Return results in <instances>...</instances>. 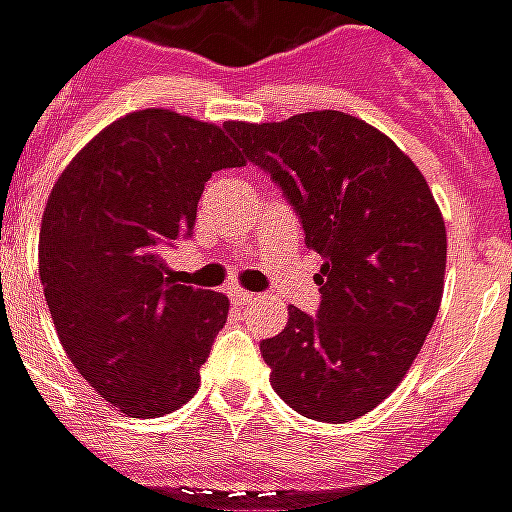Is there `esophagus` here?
<instances>
[{
	"mask_svg": "<svg viewBox=\"0 0 512 512\" xmlns=\"http://www.w3.org/2000/svg\"><path fill=\"white\" fill-rule=\"evenodd\" d=\"M230 299H233L235 304H249V301L255 299V293H249V290H241V288H233L230 290Z\"/></svg>",
	"mask_w": 512,
	"mask_h": 512,
	"instance_id": "esophagus-1",
	"label": "esophagus"
}]
</instances>
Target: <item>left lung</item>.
I'll list each match as a JSON object with an SVG mask.
<instances>
[{
    "label": "left lung",
    "instance_id": "left-lung-1",
    "mask_svg": "<svg viewBox=\"0 0 512 512\" xmlns=\"http://www.w3.org/2000/svg\"><path fill=\"white\" fill-rule=\"evenodd\" d=\"M227 131L323 257L321 310L288 307V326L260 343L271 386L301 417H362L395 392L439 312L447 230L428 180L389 136L345 112Z\"/></svg>",
    "mask_w": 512,
    "mask_h": 512
}]
</instances>
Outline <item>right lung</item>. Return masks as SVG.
Instances as JSON below:
<instances>
[{
	"mask_svg": "<svg viewBox=\"0 0 512 512\" xmlns=\"http://www.w3.org/2000/svg\"><path fill=\"white\" fill-rule=\"evenodd\" d=\"M244 167L222 126L139 109L65 167L40 222V282L73 367L128 417L189 400L230 301L164 277L213 172Z\"/></svg>",
	"mask_w": 512,
	"mask_h": 512,
	"instance_id": "1",
	"label": "right lung"
}]
</instances>
